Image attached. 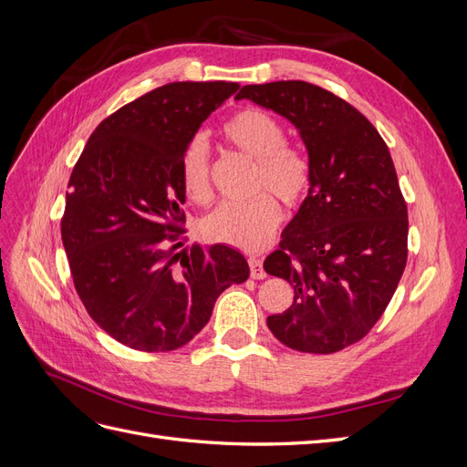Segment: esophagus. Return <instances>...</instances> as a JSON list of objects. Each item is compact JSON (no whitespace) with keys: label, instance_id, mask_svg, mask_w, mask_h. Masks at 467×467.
I'll return each mask as SVG.
<instances>
[{"label":"esophagus","instance_id":"34e87169","mask_svg":"<svg viewBox=\"0 0 467 467\" xmlns=\"http://www.w3.org/2000/svg\"><path fill=\"white\" fill-rule=\"evenodd\" d=\"M249 268H251V278L263 280V278L266 276L265 268H263V261L257 259V257H251V259H249Z\"/></svg>","mask_w":467,"mask_h":467}]
</instances>
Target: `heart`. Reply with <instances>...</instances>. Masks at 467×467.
Here are the masks:
<instances>
[{"label":"heart","instance_id":"obj_1","mask_svg":"<svg viewBox=\"0 0 467 467\" xmlns=\"http://www.w3.org/2000/svg\"><path fill=\"white\" fill-rule=\"evenodd\" d=\"M225 140L257 161V191L271 189L286 204H298L312 182L306 153L286 144V130L261 109H244L223 122ZM182 189L196 202L210 201V153L202 138H192L181 155ZM282 218L280 204L271 192L249 202H225L208 214L202 232L216 244L242 251L263 249L276 234Z\"/></svg>","mask_w":467,"mask_h":467}]
</instances>
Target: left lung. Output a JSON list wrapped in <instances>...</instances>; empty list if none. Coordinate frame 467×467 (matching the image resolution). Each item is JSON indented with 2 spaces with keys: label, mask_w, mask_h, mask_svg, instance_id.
Instances as JSON below:
<instances>
[{
  "label": "left lung",
  "mask_w": 467,
  "mask_h": 467,
  "mask_svg": "<svg viewBox=\"0 0 467 467\" xmlns=\"http://www.w3.org/2000/svg\"><path fill=\"white\" fill-rule=\"evenodd\" d=\"M237 99L298 129L312 182L265 271L294 288L266 325L282 345L331 355L358 343L384 314L407 263V204L389 150L362 112L307 81L245 86Z\"/></svg>",
  "instance_id": "left-lung-1"
}]
</instances>
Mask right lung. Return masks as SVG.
<instances>
[{
  "label": "right lung",
  "instance_id": "obj_1",
  "mask_svg": "<svg viewBox=\"0 0 467 467\" xmlns=\"http://www.w3.org/2000/svg\"><path fill=\"white\" fill-rule=\"evenodd\" d=\"M239 89L232 81H175L112 112L89 136L67 182L62 244L91 319L134 350L187 345L218 296L249 276L228 245L185 242L182 150Z\"/></svg>",
  "mask_w": 467,
  "mask_h": 467
}]
</instances>
